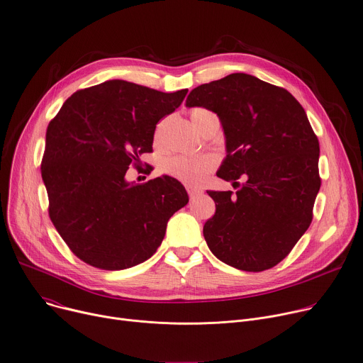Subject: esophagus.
Instances as JSON below:
<instances>
[{"label":"esophagus","instance_id":"obj_1","mask_svg":"<svg viewBox=\"0 0 363 363\" xmlns=\"http://www.w3.org/2000/svg\"><path fill=\"white\" fill-rule=\"evenodd\" d=\"M186 191H188V195H189V199H191V200H192V199H195V196L201 192L200 189L192 188V186H186Z\"/></svg>","mask_w":363,"mask_h":363}]
</instances>
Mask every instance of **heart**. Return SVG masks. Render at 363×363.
Returning <instances> with one entry per match:
<instances>
[{
    "mask_svg": "<svg viewBox=\"0 0 363 363\" xmlns=\"http://www.w3.org/2000/svg\"><path fill=\"white\" fill-rule=\"evenodd\" d=\"M208 114H213V113L206 108H194L189 113L192 123L199 130L201 128L203 118ZM159 140H160V127L156 130V135H155V142H159ZM216 164H217V159L213 155H196V156L177 155V156H169L163 160L162 171L163 174L178 179L185 185L196 186V185H201L206 181L207 175L213 172V169L216 168Z\"/></svg>",
    "mask_w": 363,
    "mask_h": 363,
    "instance_id": "1",
    "label": "heart"
}]
</instances>
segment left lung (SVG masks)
I'll return each mask as SVG.
<instances>
[{"label": "left lung", "instance_id": "obj_1", "mask_svg": "<svg viewBox=\"0 0 363 363\" xmlns=\"http://www.w3.org/2000/svg\"><path fill=\"white\" fill-rule=\"evenodd\" d=\"M186 107L218 116L227 156L217 177L239 188L208 191L217 203L203 228L210 250L246 272L274 268L307 232L321 185L320 145L304 108L285 88L247 74L194 88Z\"/></svg>", "mask_w": 363, "mask_h": 363}]
</instances>
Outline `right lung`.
<instances>
[{"mask_svg": "<svg viewBox=\"0 0 363 363\" xmlns=\"http://www.w3.org/2000/svg\"><path fill=\"white\" fill-rule=\"evenodd\" d=\"M188 89L160 92L121 79L72 94L46 131L42 178L49 217L75 256L88 265L120 271L149 259L168 220L188 194L168 175L130 184L152 152L159 120L174 113Z\"/></svg>", "mask_w": 363, "mask_h": 363, "instance_id": "1", "label": "right lung"}]
</instances>
